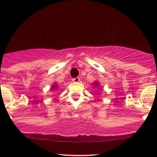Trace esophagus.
Wrapping results in <instances>:
<instances>
[{
    "instance_id": "34e87169",
    "label": "esophagus",
    "mask_w": 157,
    "mask_h": 157,
    "mask_svg": "<svg viewBox=\"0 0 157 157\" xmlns=\"http://www.w3.org/2000/svg\"><path fill=\"white\" fill-rule=\"evenodd\" d=\"M72 81L75 82H78L79 81H80V78H79V77H76V78L72 79Z\"/></svg>"
}]
</instances>
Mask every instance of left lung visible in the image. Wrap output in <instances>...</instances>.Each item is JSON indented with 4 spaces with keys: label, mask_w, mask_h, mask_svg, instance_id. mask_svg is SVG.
I'll return each mask as SVG.
<instances>
[{
    "label": "left lung",
    "mask_w": 157,
    "mask_h": 157,
    "mask_svg": "<svg viewBox=\"0 0 157 157\" xmlns=\"http://www.w3.org/2000/svg\"><path fill=\"white\" fill-rule=\"evenodd\" d=\"M93 87H100V83H99L98 81H95L94 82L92 83Z\"/></svg>",
    "instance_id": "obj_1"
}]
</instances>
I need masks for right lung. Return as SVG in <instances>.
<instances>
[{
  "instance_id": "add662e5",
  "label": "right lung",
  "mask_w": 157,
  "mask_h": 157,
  "mask_svg": "<svg viewBox=\"0 0 157 157\" xmlns=\"http://www.w3.org/2000/svg\"><path fill=\"white\" fill-rule=\"evenodd\" d=\"M59 86L57 84H56L55 82H54L53 85H52V87L50 88V91H54V90H57L58 89Z\"/></svg>"
}]
</instances>
